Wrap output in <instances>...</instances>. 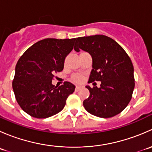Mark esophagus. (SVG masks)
<instances>
[{"label":"esophagus","mask_w":152,"mask_h":152,"mask_svg":"<svg viewBox=\"0 0 152 152\" xmlns=\"http://www.w3.org/2000/svg\"><path fill=\"white\" fill-rule=\"evenodd\" d=\"M82 87H82V86L77 85V86H76V91H79V90H81V89H82Z\"/></svg>","instance_id":"1"}]
</instances>
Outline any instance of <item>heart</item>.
I'll list each match as a JSON object with an SVG mask.
<instances>
[{
    "instance_id": "b5f03b06",
    "label": "heart",
    "mask_w": 152,
    "mask_h": 152,
    "mask_svg": "<svg viewBox=\"0 0 152 152\" xmlns=\"http://www.w3.org/2000/svg\"><path fill=\"white\" fill-rule=\"evenodd\" d=\"M72 80L75 82H81L82 81V76L81 75L76 74L72 76Z\"/></svg>"
}]
</instances>
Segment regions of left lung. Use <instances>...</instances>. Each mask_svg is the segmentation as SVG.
<instances>
[{
	"mask_svg": "<svg viewBox=\"0 0 152 152\" xmlns=\"http://www.w3.org/2000/svg\"><path fill=\"white\" fill-rule=\"evenodd\" d=\"M88 52L93 59L89 83L100 81V87L86 86L90 96L83 102L85 110L97 117L111 118L121 113L132 96L134 67L124 48L105 35L76 39L74 50Z\"/></svg>",
	"mask_w": 152,
	"mask_h": 152,
	"instance_id": "1",
	"label": "left lung"
}]
</instances>
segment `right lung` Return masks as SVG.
Listing matches in <instances>:
<instances>
[{"mask_svg":"<svg viewBox=\"0 0 152 152\" xmlns=\"http://www.w3.org/2000/svg\"><path fill=\"white\" fill-rule=\"evenodd\" d=\"M76 38H47L31 45L15 67L12 88L18 104L37 118H46L62 110L75 85L65 82L52 84L54 73L64 68L65 57L73 50Z\"/></svg>","mask_w":152,"mask_h":152,"instance_id":"right-lung-1","label":"right lung"}]
</instances>
